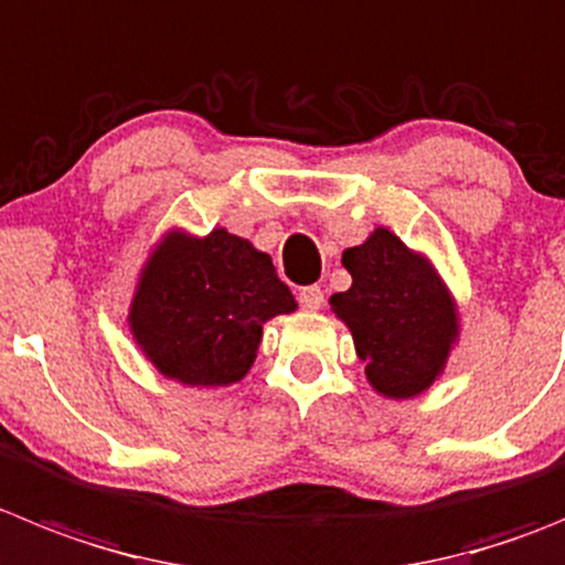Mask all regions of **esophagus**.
Returning a JSON list of instances; mask_svg holds the SVG:
<instances>
[{
    "instance_id": "34e87169",
    "label": "esophagus",
    "mask_w": 565,
    "mask_h": 565,
    "mask_svg": "<svg viewBox=\"0 0 565 565\" xmlns=\"http://www.w3.org/2000/svg\"><path fill=\"white\" fill-rule=\"evenodd\" d=\"M299 305L305 310H319L324 305V291L319 286H308L299 291Z\"/></svg>"
}]
</instances>
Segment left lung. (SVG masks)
<instances>
[{
    "instance_id": "8db88e82",
    "label": "left lung",
    "mask_w": 565,
    "mask_h": 565,
    "mask_svg": "<svg viewBox=\"0 0 565 565\" xmlns=\"http://www.w3.org/2000/svg\"><path fill=\"white\" fill-rule=\"evenodd\" d=\"M341 263L353 286L333 294L330 308L353 333L366 381L395 401L420 395L437 381L457 341L451 294L431 263L384 226L347 248Z\"/></svg>"
}]
</instances>
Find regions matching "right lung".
Wrapping results in <instances>:
<instances>
[{"label":"right lung","mask_w":565,"mask_h":565,"mask_svg":"<svg viewBox=\"0 0 565 565\" xmlns=\"http://www.w3.org/2000/svg\"><path fill=\"white\" fill-rule=\"evenodd\" d=\"M297 310L266 252L212 230L170 232L145 263L131 333L162 375L188 386H230L255 364L263 324Z\"/></svg>","instance_id":"1"}]
</instances>
